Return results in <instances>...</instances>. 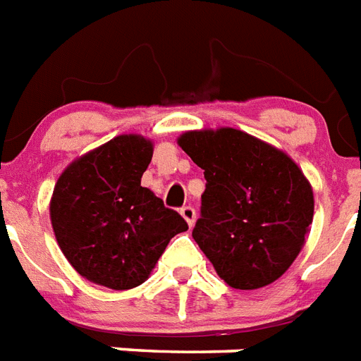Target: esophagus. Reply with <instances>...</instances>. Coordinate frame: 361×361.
Here are the masks:
<instances>
[{"mask_svg":"<svg viewBox=\"0 0 361 361\" xmlns=\"http://www.w3.org/2000/svg\"><path fill=\"white\" fill-rule=\"evenodd\" d=\"M180 216H183L184 220H186L188 227H194V224H195V210L192 209V207H183V209H180Z\"/></svg>","mask_w":361,"mask_h":361,"instance_id":"esophagus-1","label":"esophagus"}]
</instances>
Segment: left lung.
I'll return each mask as SVG.
<instances>
[{
  "mask_svg": "<svg viewBox=\"0 0 361 361\" xmlns=\"http://www.w3.org/2000/svg\"><path fill=\"white\" fill-rule=\"evenodd\" d=\"M177 143L207 178L192 236L216 274L240 290L281 278L302 252L315 210L295 160L229 126L188 130Z\"/></svg>",
  "mask_w": 361,
  "mask_h": 361,
  "instance_id": "left-lung-1",
  "label": "left lung"
}]
</instances>
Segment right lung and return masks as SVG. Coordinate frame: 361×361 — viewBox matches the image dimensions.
<instances>
[{
    "instance_id": "add662e5",
    "label": "right lung",
    "mask_w": 361,
    "mask_h": 361,
    "mask_svg": "<svg viewBox=\"0 0 361 361\" xmlns=\"http://www.w3.org/2000/svg\"><path fill=\"white\" fill-rule=\"evenodd\" d=\"M154 143L117 135L78 157L59 175L50 220L63 255L82 278L114 290L134 289L151 276L183 216L141 186Z\"/></svg>"
}]
</instances>
